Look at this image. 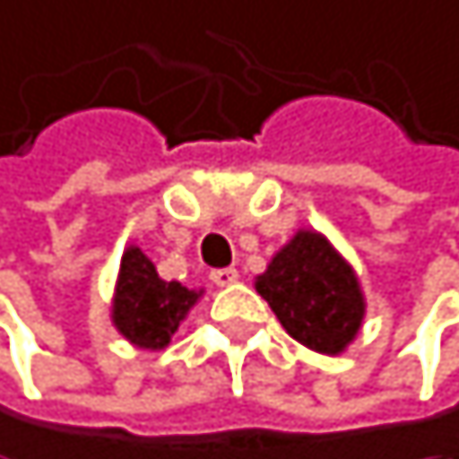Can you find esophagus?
<instances>
[{
    "label": "esophagus",
    "instance_id": "34e87169",
    "mask_svg": "<svg viewBox=\"0 0 459 459\" xmlns=\"http://www.w3.org/2000/svg\"><path fill=\"white\" fill-rule=\"evenodd\" d=\"M239 278V273L234 267H225V270H212V281L217 286H228V283H234Z\"/></svg>",
    "mask_w": 459,
    "mask_h": 459
}]
</instances>
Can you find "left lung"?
<instances>
[{
	"instance_id": "obj_1",
	"label": "left lung",
	"mask_w": 459,
	"mask_h": 459,
	"mask_svg": "<svg viewBox=\"0 0 459 459\" xmlns=\"http://www.w3.org/2000/svg\"><path fill=\"white\" fill-rule=\"evenodd\" d=\"M291 339L314 352H342L360 327L363 297L350 264L314 231H299L255 281Z\"/></svg>"
}]
</instances>
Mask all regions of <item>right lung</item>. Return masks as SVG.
Returning a JSON list of instances; mask_svg holds the SVG:
<instances>
[{
    "label": "right lung",
    "instance_id": "obj_1",
    "mask_svg": "<svg viewBox=\"0 0 459 459\" xmlns=\"http://www.w3.org/2000/svg\"><path fill=\"white\" fill-rule=\"evenodd\" d=\"M195 299L198 291H189L178 281H162L145 253L129 247L120 261L112 322L132 344L162 350Z\"/></svg>",
    "mask_w": 459,
    "mask_h": 459
}]
</instances>
